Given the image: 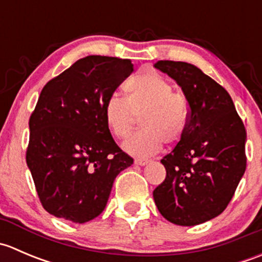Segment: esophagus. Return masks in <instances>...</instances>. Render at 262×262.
I'll list each match as a JSON object with an SVG mask.
<instances>
[{"mask_svg": "<svg viewBox=\"0 0 262 262\" xmlns=\"http://www.w3.org/2000/svg\"><path fill=\"white\" fill-rule=\"evenodd\" d=\"M148 162H149V161L143 160V158H137V160H134V163L138 166H144V165H147Z\"/></svg>", "mask_w": 262, "mask_h": 262, "instance_id": "1", "label": "esophagus"}]
</instances>
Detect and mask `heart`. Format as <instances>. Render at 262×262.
Wrapping results in <instances>:
<instances>
[{"mask_svg":"<svg viewBox=\"0 0 262 262\" xmlns=\"http://www.w3.org/2000/svg\"><path fill=\"white\" fill-rule=\"evenodd\" d=\"M125 99L113 95L104 105V119L113 136L124 139L142 116L141 132L124 142L123 148L138 157H148L162 147L163 142L176 144L189 125V105L182 92L153 71H143L124 83Z\"/></svg>","mask_w":262,"mask_h":262,"instance_id":"heart-1","label":"heart"}]
</instances>
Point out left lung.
<instances>
[{"mask_svg": "<svg viewBox=\"0 0 262 262\" xmlns=\"http://www.w3.org/2000/svg\"><path fill=\"white\" fill-rule=\"evenodd\" d=\"M155 68L181 87L189 125L161 160L166 179L153 191L157 209L178 226H196L219 215L246 170V129L228 92L194 64L158 60Z\"/></svg>", "mask_w": 262, "mask_h": 262, "instance_id": "1", "label": "left lung"}]
</instances>
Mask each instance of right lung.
Wrapping results in <instances>:
<instances>
[{"label":"right lung","instance_id":"add662e5","mask_svg":"<svg viewBox=\"0 0 262 262\" xmlns=\"http://www.w3.org/2000/svg\"><path fill=\"white\" fill-rule=\"evenodd\" d=\"M134 71L129 59L89 55L43 87L29 120L26 163L52 215L86 223L106 207L116 176L133 165L104 119V105Z\"/></svg>","mask_w":262,"mask_h":262}]
</instances>
